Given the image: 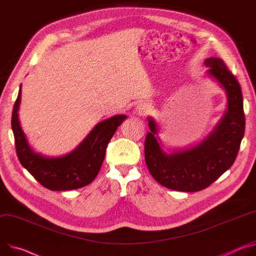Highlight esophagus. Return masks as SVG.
Returning a JSON list of instances; mask_svg holds the SVG:
<instances>
[{
  "instance_id": "obj_1",
  "label": "esophagus",
  "mask_w": 256,
  "mask_h": 256,
  "mask_svg": "<svg viewBox=\"0 0 256 256\" xmlns=\"http://www.w3.org/2000/svg\"><path fill=\"white\" fill-rule=\"evenodd\" d=\"M135 110H136V114H138V115H144V114L148 110V104H146V102H141L136 106Z\"/></svg>"
}]
</instances>
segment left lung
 Here are the masks:
<instances>
[{
  "instance_id": "1",
  "label": "left lung",
  "mask_w": 256,
  "mask_h": 256,
  "mask_svg": "<svg viewBox=\"0 0 256 256\" xmlns=\"http://www.w3.org/2000/svg\"><path fill=\"white\" fill-rule=\"evenodd\" d=\"M206 76L224 90L226 108L212 130L197 144L164 150L158 137L160 126L148 117L150 131L146 134L144 156L156 181L177 191L196 192L208 187L234 164L245 131V116L240 84L218 58L204 60Z\"/></svg>"
}]
</instances>
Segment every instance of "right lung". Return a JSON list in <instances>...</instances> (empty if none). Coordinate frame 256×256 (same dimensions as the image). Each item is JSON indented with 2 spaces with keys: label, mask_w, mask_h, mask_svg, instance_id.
Segmentation results:
<instances>
[{
  "label": "right lung",
  "mask_w": 256,
  "mask_h": 256,
  "mask_svg": "<svg viewBox=\"0 0 256 256\" xmlns=\"http://www.w3.org/2000/svg\"><path fill=\"white\" fill-rule=\"evenodd\" d=\"M21 88L20 84L12 112V130L21 164L44 187L52 191L73 190L90 184L100 172L108 141L127 116L115 115L100 122L72 152L48 156L34 150L21 127L18 114Z\"/></svg>",
  "instance_id": "1"
}]
</instances>
